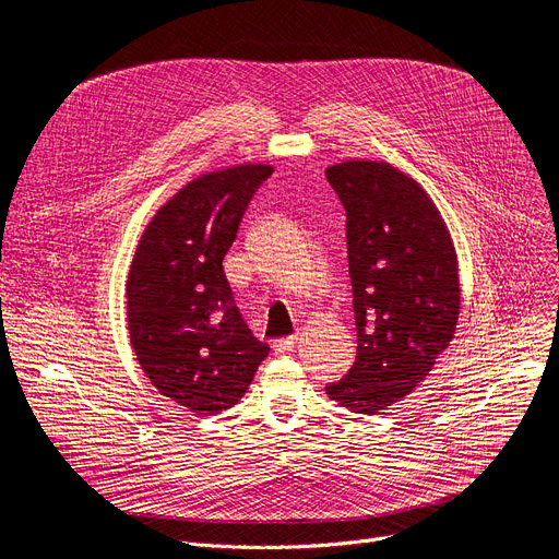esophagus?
<instances>
[{"instance_id": "34e87169", "label": "esophagus", "mask_w": 559, "mask_h": 559, "mask_svg": "<svg viewBox=\"0 0 559 559\" xmlns=\"http://www.w3.org/2000/svg\"><path fill=\"white\" fill-rule=\"evenodd\" d=\"M296 341H298V336H285V338H276V341L272 343V347H274V352H276V354H287V352H292V349H294Z\"/></svg>"}]
</instances>
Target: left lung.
I'll list each match as a JSON object with an SVG mask.
<instances>
[{"label": "left lung", "instance_id": "obj_1", "mask_svg": "<svg viewBox=\"0 0 559 559\" xmlns=\"http://www.w3.org/2000/svg\"><path fill=\"white\" fill-rule=\"evenodd\" d=\"M328 181L347 212V261L358 352L325 386L354 414L403 401L449 347L460 313L457 257L423 186L384 162H343Z\"/></svg>", "mask_w": 559, "mask_h": 559}]
</instances>
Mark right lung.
<instances>
[{
  "mask_svg": "<svg viewBox=\"0 0 559 559\" xmlns=\"http://www.w3.org/2000/svg\"><path fill=\"white\" fill-rule=\"evenodd\" d=\"M272 173L243 164L197 177L156 210L132 257L126 305L134 356L158 393L197 416L234 407L270 354L234 302L223 259Z\"/></svg>",
  "mask_w": 559,
  "mask_h": 559,
  "instance_id": "add662e5",
  "label": "right lung"
}]
</instances>
